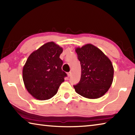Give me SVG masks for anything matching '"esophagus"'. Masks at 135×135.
I'll list each match as a JSON object with an SVG mask.
<instances>
[{
  "label": "esophagus",
  "instance_id": "1",
  "mask_svg": "<svg viewBox=\"0 0 135 135\" xmlns=\"http://www.w3.org/2000/svg\"><path fill=\"white\" fill-rule=\"evenodd\" d=\"M67 75H68V77H70L71 75V72H69L67 73Z\"/></svg>",
  "mask_w": 135,
  "mask_h": 135
}]
</instances>
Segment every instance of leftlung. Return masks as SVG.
<instances>
[{
  "label": "left lung",
  "mask_w": 135,
  "mask_h": 135,
  "mask_svg": "<svg viewBox=\"0 0 135 135\" xmlns=\"http://www.w3.org/2000/svg\"><path fill=\"white\" fill-rule=\"evenodd\" d=\"M76 52L81 73L79 83L73 86L75 91L89 99L102 97L113 81L114 68L110 59L92 44L76 47Z\"/></svg>",
  "instance_id": "1"
}]
</instances>
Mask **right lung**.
<instances>
[{
    "instance_id": "obj_1",
    "label": "right lung",
    "mask_w": 135,
    "mask_h": 135,
    "mask_svg": "<svg viewBox=\"0 0 135 135\" xmlns=\"http://www.w3.org/2000/svg\"><path fill=\"white\" fill-rule=\"evenodd\" d=\"M63 49L53 42H47L28 56L22 69L25 87L38 100L49 99L56 94L67 74L62 70L59 58Z\"/></svg>"
}]
</instances>
